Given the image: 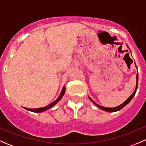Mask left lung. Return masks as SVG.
Listing matches in <instances>:
<instances>
[{"instance_id": "obj_1", "label": "left lung", "mask_w": 146, "mask_h": 146, "mask_svg": "<svg viewBox=\"0 0 146 146\" xmlns=\"http://www.w3.org/2000/svg\"><path fill=\"white\" fill-rule=\"evenodd\" d=\"M138 73H137V75H136V90H134V92H133V94H132V95H131V96L129 97V98H128V99L126 100L123 103V104H121V105L118 106V107H114V108H107V107H102V106L99 105V104H96V103H95V102H94L93 100H92L90 98H90V100L92 101V102H93L94 104H95V105L97 106V107H99V108H100L101 110H104V111H109V112H114V111H119V110H121L122 108H123V107H124L126 105V104H129V102H130L131 100L133 99V97H134L135 94H136V90H137V88H138Z\"/></svg>"}]
</instances>
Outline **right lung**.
I'll return each instance as SVG.
<instances>
[{
    "label": "right lung",
    "instance_id": "obj_1",
    "mask_svg": "<svg viewBox=\"0 0 146 146\" xmlns=\"http://www.w3.org/2000/svg\"><path fill=\"white\" fill-rule=\"evenodd\" d=\"M65 92H66V88L64 87L62 89V91H61V95H59V97H58V99L56 100H55L54 102H53L52 103H51L50 104H48V105L44 107H42V108H37V109H29V108H25L27 110H29V111H33V112H42V111H46V110H48V109H50L51 107H52L53 106L55 105L56 104L57 102H58V101L60 100L62 98V97L64 96Z\"/></svg>",
    "mask_w": 146,
    "mask_h": 146
}]
</instances>
